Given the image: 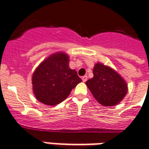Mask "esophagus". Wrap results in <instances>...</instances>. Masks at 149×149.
<instances>
[{
	"label": "esophagus",
	"mask_w": 149,
	"mask_h": 149,
	"mask_svg": "<svg viewBox=\"0 0 149 149\" xmlns=\"http://www.w3.org/2000/svg\"><path fill=\"white\" fill-rule=\"evenodd\" d=\"M82 80L84 82H86L87 80V76H84V77H82Z\"/></svg>",
	"instance_id": "34e87169"
}]
</instances>
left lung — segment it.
I'll use <instances>...</instances> for the list:
<instances>
[{"label":"left lung","mask_w":149,"mask_h":149,"mask_svg":"<svg viewBox=\"0 0 149 149\" xmlns=\"http://www.w3.org/2000/svg\"><path fill=\"white\" fill-rule=\"evenodd\" d=\"M94 77L86 84L95 98L103 106H114L119 104L127 92L125 80L115 70L103 64H95Z\"/></svg>","instance_id":"1"}]
</instances>
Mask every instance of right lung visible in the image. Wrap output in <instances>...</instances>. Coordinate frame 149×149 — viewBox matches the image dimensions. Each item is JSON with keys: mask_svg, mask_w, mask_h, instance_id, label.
Here are the masks:
<instances>
[{"mask_svg": "<svg viewBox=\"0 0 149 149\" xmlns=\"http://www.w3.org/2000/svg\"><path fill=\"white\" fill-rule=\"evenodd\" d=\"M69 62L66 54L58 52L48 57L36 69L32 84L38 101L48 105L59 104L82 81L77 71L70 69Z\"/></svg>", "mask_w": 149, "mask_h": 149, "instance_id": "right-lung-1", "label": "right lung"}]
</instances>
